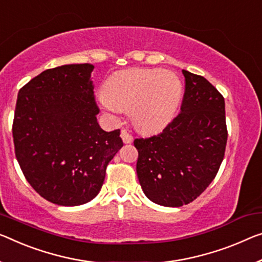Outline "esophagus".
Returning <instances> with one entry per match:
<instances>
[{
  "mask_svg": "<svg viewBox=\"0 0 262 262\" xmlns=\"http://www.w3.org/2000/svg\"><path fill=\"white\" fill-rule=\"evenodd\" d=\"M120 137H122L123 142L125 144H130L134 142V137H132V135L127 130H122V132H120Z\"/></svg>",
  "mask_w": 262,
  "mask_h": 262,
  "instance_id": "34e87169",
  "label": "esophagus"
}]
</instances>
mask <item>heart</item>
Returning a JSON list of instances; mask_svg holds the SVG:
<instances>
[{"label":"heart","instance_id":"obj_1","mask_svg":"<svg viewBox=\"0 0 262 262\" xmlns=\"http://www.w3.org/2000/svg\"><path fill=\"white\" fill-rule=\"evenodd\" d=\"M183 98L178 76L160 69L119 71L107 80L100 103L111 115L130 108L136 126L144 132L162 130L174 118Z\"/></svg>","mask_w":262,"mask_h":262}]
</instances>
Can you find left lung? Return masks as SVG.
Here are the masks:
<instances>
[{"mask_svg": "<svg viewBox=\"0 0 262 262\" xmlns=\"http://www.w3.org/2000/svg\"><path fill=\"white\" fill-rule=\"evenodd\" d=\"M180 112L159 135L135 139L137 176L145 195L167 207L192 203L206 190L227 143L225 99L203 76L183 70Z\"/></svg>", "mask_w": 262, "mask_h": 262, "instance_id": "obj_1", "label": "left lung"}]
</instances>
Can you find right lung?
<instances>
[{
    "instance_id": "obj_1",
    "label": "right lung",
    "mask_w": 262,
    "mask_h": 262,
    "mask_svg": "<svg viewBox=\"0 0 262 262\" xmlns=\"http://www.w3.org/2000/svg\"><path fill=\"white\" fill-rule=\"evenodd\" d=\"M92 70L89 63L48 69L21 88L16 102V159L31 187L61 206L94 199L123 146L119 130L97 123Z\"/></svg>"
}]
</instances>
